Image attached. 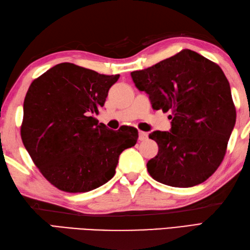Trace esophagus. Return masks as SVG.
<instances>
[{
  "mask_svg": "<svg viewBox=\"0 0 250 250\" xmlns=\"http://www.w3.org/2000/svg\"><path fill=\"white\" fill-rule=\"evenodd\" d=\"M148 139V134L144 131H140L139 132V140L140 141H145Z\"/></svg>",
  "mask_w": 250,
  "mask_h": 250,
  "instance_id": "34e87169",
  "label": "esophagus"
}]
</instances>
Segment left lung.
I'll list each match as a JSON object with an SVG mask.
<instances>
[{
  "instance_id": "8db88e82",
  "label": "left lung",
  "mask_w": 250,
  "mask_h": 250,
  "mask_svg": "<svg viewBox=\"0 0 250 250\" xmlns=\"http://www.w3.org/2000/svg\"><path fill=\"white\" fill-rule=\"evenodd\" d=\"M152 108L169 111V132L155 131L158 155L147 163L157 182L178 188L202 184L219 167L234 128L236 110L220 66L190 49L131 73Z\"/></svg>"
}]
</instances>
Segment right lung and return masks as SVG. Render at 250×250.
<instances>
[{"label":"right lung","instance_id":"add662e5","mask_svg":"<svg viewBox=\"0 0 250 250\" xmlns=\"http://www.w3.org/2000/svg\"><path fill=\"white\" fill-rule=\"evenodd\" d=\"M120 75L60 63L32 82L23 102L21 139L42 175L65 192H88L113 178L120 153L137 130H109L94 114Z\"/></svg>","mask_w":250,"mask_h":250}]
</instances>
